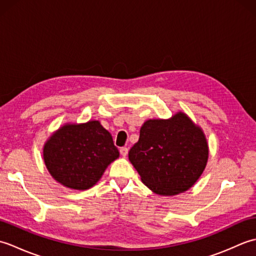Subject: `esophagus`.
<instances>
[{
  "instance_id": "obj_1",
  "label": "esophagus",
  "mask_w": 256,
  "mask_h": 256,
  "mask_svg": "<svg viewBox=\"0 0 256 256\" xmlns=\"http://www.w3.org/2000/svg\"><path fill=\"white\" fill-rule=\"evenodd\" d=\"M120 153H121V155L123 157H125L128 153V148H120Z\"/></svg>"
}]
</instances>
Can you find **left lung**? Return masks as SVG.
<instances>
[{"instance_id": "1", "label": "left lung", "mask_w": 256, "mask_h": 256, "mask_svg": "<svg viewBox=\"0 0 256 256\" xmlns=\"http://www.w3.org/2000/svg\"><path fill=\"white\" fill-rule=\"evenodd\" d=\"M208 144L201 128L179 112L170 120H148L128 160L154 192L172 196L198 180L208 160Z\"/></svg>"}]
</instances>
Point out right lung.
Segmentation results:
<instances>
[{
  "label": "right lung",
  "instance_id": "obj_1",
  "mask_svg": "<svg viewBox=\"0 0 256 256\" xmlns=\"http://www.w3.org/2000/svg\"><path fill=\"white\" fill-rule=\"evenodd\" d=\"M118 155L111 134L99 121L64 125L44 146L50 175L64 186L78 190L96 184Z\"/></svg>",
  "mask_w": 256,
  "mask_h": 256
}]
</instances>
